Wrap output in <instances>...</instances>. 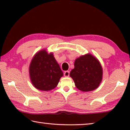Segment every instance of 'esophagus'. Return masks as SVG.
<instances>
[{
  "label": "esophagus",
  "mask_w": 130,
  "mask_h": 130,
  "mask_svg": "<svg viewBox=\"0 0 130 130\" xmlns=\"http://www.w3.org/2000/svg\"><path fill=\"white\" fill-rule=\"evenodd\" d=\"M63 75L65 77H69V71H65L63 73Z\"/></svg>",
  "instance_id": "obj_1"
}]
</instances>
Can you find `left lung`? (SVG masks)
I'll return each mask as SVG.
<instances>
[{"mask_svg":"<svg viewBox=\"0 0 130 130\" xmlns=\"http://www.w3.org/2000/svg\"><path fill=\"white\" fill-rule=\"evenodd\" d=\"M70 76L76 88L83 92L98 88L103 79V68L96 57L86 54L76 58Z\"/></svg>","mask_w":130,"mask_h":130,"instance_id":"8db88e82","label":"left lung"}]
</instances>
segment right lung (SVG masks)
<instances>
[{
	"label": "right lung",
	"mask_w": 130,
	"mask_h": 130,
	"mask_svg": "<svg viewBox=\"0 0 130 130\" xmlns=\"http://www.w3.org/2000/svg\"><path fill=\"white\" fill-rule=\"evenodd\" d=\"M63 74L53 53H49L46 50L42 49L37 52L31 61L30 78L37 89L49 91L54 89Z\"/></svg>",
	"instance_id": "obj_1"
}]
</instances>
